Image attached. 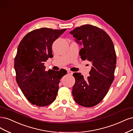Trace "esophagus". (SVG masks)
<instances>
[{
    "mask_svg": "<svg viewBox=\"0 0 133 133\" xmlns=\"http://www.w3.org/2000/svg\"><path fill=\"white\" fill-rule=\"evenodd\" d=\"M67 72H68V74L69 75H72V74H73V72H72V71H70V70H68Z\"/></svg>",
    "mask_w": 133,
    "mask_h": 133,
    "instance_id": "obj_1",
    "label": "esophagus"
}]
</instances>
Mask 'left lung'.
<instances>
[{
    "label": "left lung",
    "mask_w": 133,
    "mask_h": 133,
    "mask_svg": "<svg viewBox=\"0 0 133 133\" xmlns=\"http://www.w3.org/2000/svg\"><path fill=\"white\" fill-rule=\"evenodd\" d=\"M69 33L77 44L83 45L79 52L81 59L92 65L86 80L80 72L73 74L72 96L80 106L93 107L103 99L113 81L117 63L114 44L106 32L90 25L76 27Z\"/></svg>",
    "instance_id": "8db88e82"
}]
</instances>
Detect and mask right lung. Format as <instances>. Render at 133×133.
I'll return each mask as SVG.
<instances>
[{"label": "right lung", "mask_w": 133, "mask_h": 133, "mask_svg": "<svg viewBox=\"0 0 133 133\" xmlns=\"http://www.w3.org/2000/svg\"><path fill=\"white\" fill-rule=\"evenodd\" d=\"M66 29L41 28L27 34L17 48L14 61L17 83L29 102L44 107L56 99L64 69L45 71L44 62L52 58L53 43Z\"/></svg>", "instance_id": "right-lung-1"}]
</instances>
